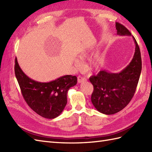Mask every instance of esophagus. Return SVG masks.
I'll list each match as a JSON object with an SVG mask.
<instances>
[{"label": "esophagus", "mask_w": 152, "mask_h": 152, "mask_svg": "<svg viewBox=\"0 0 152 152\" xmlns=\"http://www.w3.org/2000/svg\"><path fill=\"white\" fill-rule=\"evenodd\" d=\"M86 80H87L86 78H84V77H82V76H80L78 77V82L79 83H82V82H84L86 81Z\"/></svg>", "instance_id": "34e87169"}]
</instances>
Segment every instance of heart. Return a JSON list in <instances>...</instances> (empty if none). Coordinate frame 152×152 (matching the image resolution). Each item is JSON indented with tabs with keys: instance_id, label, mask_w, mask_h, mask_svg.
Masks as SVG:
<instances>
[{
	"instance_id": "heart-1",
	"label": "heart",
	"mask_w": 152,
	"mask_h": 152,
	"mask_svg": "<svg viewBox=\"0 0 152 152\" xmlns=\"http://www.w3.org/2000/svg\"><path fill=\"white\" fill-rule=\"evenodd\" d=\"M89 55V50L87 49L83 50L81 51H80V53L78 55V57L80 59H85L88 57ZM74 64L77 69H80L82 66V64L80 62V61L78 59H76L74 61ZM89 67L91 69H95L98 70L99 69V64L98 61L95 59H93L89 63Z\"/></svg>"
}]
</instances>
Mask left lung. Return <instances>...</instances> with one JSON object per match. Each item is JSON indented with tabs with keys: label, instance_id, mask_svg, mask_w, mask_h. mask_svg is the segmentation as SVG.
Here are the masks:
<instances>
[{
	"label": "left lung",
	"instance_id": "obj_1",
	"mask_svg": "<svg viewBox=\"0 0 152 152\" xmlns=\"http://www.w3.org/2000/svg\"><path fill=\"white\" fill-rule=\"evenodd\" d=\"M117 34L131 36L127 28L115 23ZM135 51L130 63L121 72L112 73L101 70L89 80L93 86L91 102L97 110L106 115L114 114L127 106L136 91L142 70L140 51L134 37Z\"/></svg>",
	"mask_w": 152,
	"mask_h": 152
}]
</instances>
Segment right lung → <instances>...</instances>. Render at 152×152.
Instances as JSON below:
<instances>
[{"label":"right lung","instance_id":"obj_1","mask_svg":"<svg viewBox=\"0 0 152 152\" xmlns=\"http://www.w3.org/2000/svg\"><path fill=\"white\" fill-rule=\"evenodd\" d=\"M15 74L23 96L33 111L48 119L58 117L67 103V93L77 83L75 76L65 75L49 82H40L30 78L15 60Z\"/></svg>","mask_w":152,"mask_h":152}]
</instances>
